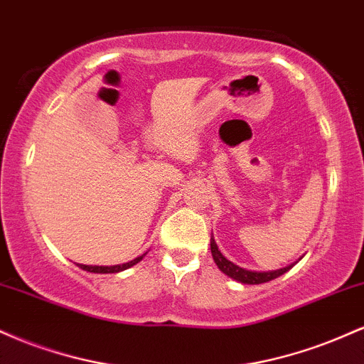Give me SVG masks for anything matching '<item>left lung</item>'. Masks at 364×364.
<instances>
[{
    "label": "left lung",
    "instance_id": "left-lung-1",
    "mask_svg": "<svg viewBox=\"0 0 364 364\" xmlns=\"http://www.w3.org/2000/svg\"><path fill=\"white\" fill-rule=\"evenodd\" d=\"M210 252H212V258H214L215 265L219 267L220 272L228 275V277L235 279V281L241 282V284H263V282L274 281V279L281 277L282 274H286L287 270L292 269V267H294L296 263H298V262H294V263H291V265L282 267V269L269 270V272H257V270L243 269V267L236 265V263H232L231 260H228V258H225L224 255L220 253V250H219V246H217V243H215L214 236H210Z\"/></svg>",
    "mask_w": 364,
    "mask_h": 364
}]
</instances>
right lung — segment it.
<instances>
[{
  "label": "right lung",
  "instance_id": "obj_1",
  "mask_svg": "<svg viewBox=\"0 0 364 364\" xmlns=\"http://www.w3.org/2000/svg\"><path fill=\"white\" fill-rule=\"evenodd\" d=\"M144 257L145 253L140 255V257H136L135 260L121 263V265H82V263H78V267H80L82 270H87V272H94V274H118L121 270H127L129 267L136 265V263H139Z\"/></svg>",
  "mask_w": 364,
  "mask_h": 364
}]
</instances>
